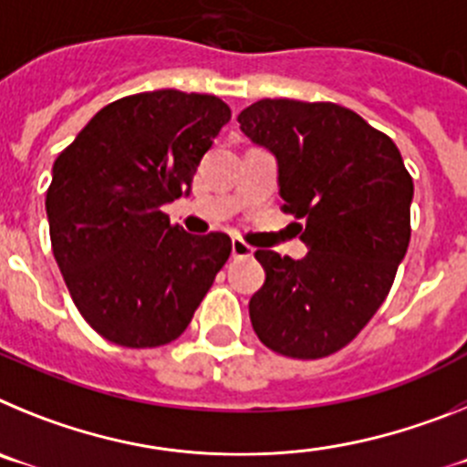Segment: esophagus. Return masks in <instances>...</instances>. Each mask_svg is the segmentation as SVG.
I'll use <instances>...</instances> for the list:
<instances>
[{
  "instance_id": "34e87169",
  "label": "esophagus",
  "mask_w": 467,
  "mask_h": 467,
  "mask_svg": "<svg viewBox=\"0 0 467 467\" xmlns=\"http://www.w3.org/2000/svg\"><path fill=\"white\" fill-rule=\"evenodd\" d=\"M253 253H254V247L247 245L243 238H234V241H231V254H234L236 259L238 257H250Z\"/></svg>"
}]
</instances>
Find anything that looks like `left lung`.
<instances>
[{"instance_id": "obj_1", "label": "left lung", "mask_w": 467, "mask_h": 467, "mask_svg": "<svg viewBox=\"0 0 467 467\" xmlns=\"http://www.w3.org/2000/svg\"><path fill=\"white\" fill-rule=\"evenodd\" d=\"M241 130L278 159L283 213L304 220V259L257 250L266 280L250 320L266 348L327 358L356 339L390 292L411 238L414 182L398 147L334 102L259 100Z\"/></svg>"}]
</instances>
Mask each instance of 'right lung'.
I'll return each instance as SVG.
<instances>
[{"label": "right lung", "instance_id": "1", "mask_svg": "<svg viewBox=\"0 0 467 467\" xmlns=\"http://www.w3.org/2000/svg\"><path fill=\"white\" fill-rule=\"evenodd\" d=\"M231 119L217 95L163 88L102 107L53 163L51 247L74 306L107 341L171 344L231 254L222 231L192 236L163 213Z\"/></svg>", "mask_w": 467, "mask_h": 467}]
</instances>
